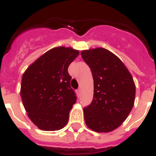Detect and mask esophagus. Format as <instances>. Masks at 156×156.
<instances>
[{"mask_svg":"<svg viewBox=\"0 0 156 156\" xmlns=\"http://www.w3.org/2000/svg\"><path fill=\"white\" fill-rule=\"evenodd\" d=\"M81 92H82V91H81V89H80V88H79V89H77V93H78V95L81 94Z\"/></svg>","mask_w":156,"mask_h":156,"instance_id":"obj_1","label":"esophagus"}]
</instances>
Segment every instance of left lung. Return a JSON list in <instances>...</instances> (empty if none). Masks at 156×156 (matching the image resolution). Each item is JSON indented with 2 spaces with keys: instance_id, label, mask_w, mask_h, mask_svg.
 I'll use <instances>...</instances> for the list:
<instances>
[{
  "instance_id": "1",
  "label": "left lung",
  "mask_w": 156,
  "mask_h": 156,
  "mask_svg": "<svg viewBox=\"0 0 156 156\" xmlns=\"http://www.w3.org/2000/svg\"><path fill=\"white\" fill-rule=\"evenodd\" d=\"M83 60L91 70L93 99L84 108L86 124L92 130L108 133L122 125L132 110L136 87L121 59L103 48L83 50Z\"/></svg>"
}]
</instances>
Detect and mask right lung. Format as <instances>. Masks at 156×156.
<instances>
[{
	"instance_id": "obj_1",
	"label": "right lung",
	"mask_w": 156,
	"mask_h": 156,
	"mask_svg": "<svg viewBox=\"0 0 156 156\" xmlns=\"http://www.w3.org/2000/svg\"><path fill=\"white\" fill-rule=\"evenodd\" d=\"M78 50L56 47L30 65L21 82L20 95L28 116L40 129L59 130L67 125L77 97L67 69Z\"/></svg>"
}]
</instances>
